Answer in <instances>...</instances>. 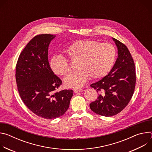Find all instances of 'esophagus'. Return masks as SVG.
<instances>
[{"mask_svg": "<svg viewBox=\"0 0 152 152\" xmlns=\"http://www.w3.org/2000/svg\"><path fill=\"white\" fill-rule=\"evenodd\" d=\"M83 91V89H75L74 90V92L75 93H80V92H82Z\"/></svg>", "mask_w": 152, "mask_h": 152, "instance_id": "esophagus-1", "label": "esophagus"}]
</instances>
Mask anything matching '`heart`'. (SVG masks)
I'll list each match as a JSON object with an SVG mask.
<instances>
[{
    "instance_id": "1",
    "label": "heart",
    "mask_w": 152,
    "mask_h": 152,
    "mask_svg": "<svg viewBox=\"0 0 152 152\" xmlns=\"http://www.w3.org/2000/svg\"><path fill=\"white\" fill-rule=\"evenodd\" d=\"M72 61H76L78 69L67 76L64 83L68 87H80L90 76L99 79L110 71L116 58V50L110 43H100L94 40H79L70 45L66 51ZM50 67L54 74L67 75L72 70L68 60L61 55H55L50 60Z\"/></svg>"
}]
</instances>
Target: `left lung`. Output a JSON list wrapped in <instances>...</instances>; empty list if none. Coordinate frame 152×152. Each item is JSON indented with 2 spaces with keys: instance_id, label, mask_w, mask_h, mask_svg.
<instances>
[{
  "instance_id": "8db88e82",
  "label": "left lung",
  "mask_w": 152,
  "mask_h": 152,
  "mask_svg": "<svg viewBox=\"0 0 152 152\" xmlns=\"http://www.w3.org/2000/svg\"><path fill=\"white\" fill-rule=\"evenodd\" d=\"M113 38L118 48V58L105 77L90 85L98 93L90 103V109L99 115L111 117L120 113L128 104L134 93L136 72L134 59L123 43Z\"/></svg>"
}]
</instances>
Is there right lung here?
Returning a JSON list of instances; mask_svg holds the SVG:
<instances>
[{
  "mask_svg": "<svg viewBox=\"0 0 152 152\" xmlns=\"http://www.w3.org/2000/svg\"><path fill=\"white\" fill-rule=\"evenodd\" d=\"M55 35L34 37L21 52L16 64L15 79L19 95L33 113L53 120L64 115L73 95L72 90L56 91L62 80L51 70L48 49Z\"/></svg>",
  "mask_w": 152,
  "mask_h": 152,
  "instance_id": "add662e5",
  "label": "right lung"
}]
</instances>
